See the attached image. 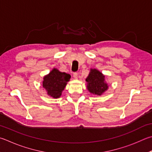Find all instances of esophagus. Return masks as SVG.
Listing matches in <instances>:
<instances>
[{
  "label": "esophagus",
  "instance_id": "1",
  "mask_svg": "<svg viewBox=\"0 0 152 152\" xmlns=\"http://www.w3.org/2000/svg\"><path fill=\"white\" fill-rule=\"evenodd\" d=\"M73 77L75 79H78V73H74Z\"/></svg>",
  "mask_w": 152,
  "mask_h": 152
}]
</instances>
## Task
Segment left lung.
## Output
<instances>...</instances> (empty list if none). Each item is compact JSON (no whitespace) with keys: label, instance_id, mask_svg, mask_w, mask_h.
Wrapping results in <instances>:
<instances>
[{"label":"left lung","instance_id":"1","mask_svg":"<svg viewBox=\"0 0 152 152\" xmlns=\"http://www.w3.org/2000/svg\"><path fill=\"white\" fill-rule=\"evenodd\" d=\"M86 81L87 90L94 95L101 96L108 89V84L105 80V76L96 68L90 69Z\"/></svg>","mask_w":152,"mask_h":152}]
</instances>
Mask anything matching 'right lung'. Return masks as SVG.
<instances>
[{"label": "right lung", "instance_id": "right-lung-1", "mask_svg": "<svg viewBox=\"0 0 152 152\" xmlns=\"http://www.w3.org/2000/svg\"><path fill=\"white\" fill-rule=\"evenodd\" d=\"M71 76L66 72H62L57 68H54L43 78L42 87L47 94L53 98H58L62 96Z\"/></svg>", "mask_w": 152, "mask_h": 152}]
</instances>
